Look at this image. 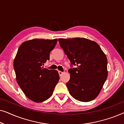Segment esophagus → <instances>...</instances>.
<instances>
[{
  "mask_svg": "<svg viewBox=\"0 0 124 124\" xmlns=\"http://www.w3.org/2000/svg\"><path fill=\"white\" fill-rule=\"evenodd\" d=\"M58 73H59V76H60H60H62V74L64 73V72H61V71H59Z\"/></svg>",
  "mask_w": 124,
  "mask_h": 124,
  "instance_id": "esophagus-1",
  "label": "esophagus"
}]
</instances>
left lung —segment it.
Listing matches in <instances>:
<instances>
[{
	"mask_svg": "<svg viewBox=\"0 0 124 124\" xmlns=\"http://www.w3.org/2000/svg\"><path fill=\"white\" fill-rule=\"evenodd\" d=\"M59 44L70 60V79L66 84L72 97L81 101L94 99L108 76L107 59L98 43L84 38H59Z\"/></svg>",
	"mask_w": 124,
	"mask_h": 124,
	"instance_id": "obj_1",
	"label": "left lung"
}]
</instances>
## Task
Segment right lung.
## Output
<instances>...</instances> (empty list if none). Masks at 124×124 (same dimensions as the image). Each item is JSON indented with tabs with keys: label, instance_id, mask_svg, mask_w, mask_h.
<instances>
[{
	"label": "right lung",
	"instance_id": "right-lung-1",
	"mask_svg": "<svg viewBox=\"0 0 124 124\" xmlns=\"http://www.w3.org/2000/svg\"><path fill=\"white\" fill-rule=\"evenodd\" d=\"M57 42V39L25 41L20 45L14 59L17 82L25 95L35 102L48 99L59 82L57 70L43 67Z\"/></svg>",
	"mask_w": 124,
	"mask_h": 124
}]
</instances>
